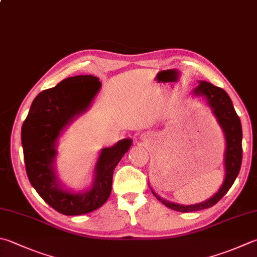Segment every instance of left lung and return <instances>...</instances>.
Here are the masks:
<instances>
[{
    "instance_id": "1",
    "label": "left lung",
    "mask_w": 257,
    "mask_h": 257,
    "mask_svg": "<svg viewBox=\"0 0 257 257\" xmlns=\"http://www.w3.org/2000/svg\"><path fill=\"white\" fill-rule=\"evenodd\" d=\"M196 95L205 96L208 100L212 112L216 115L218 123L222 127L226 138V152H225V169H226V177L225 181L222 183L219 191L216 193L214 197L207 201L201 202V204L183 206L178 205L174 202H170L166 199H162L161 197L158 196L156 192L152 191L153 196L157 198L159 201H161L164 206L171 208L173 210L189 212V211H197L202 210L206 208L212 207L216 205L222 197H224L227 191L229 190L230 187L233 186L235 179L237 178L240 170L241 166V157H243V148H241V125L238 115L236 114L235 108L231 103V99L226 91L207 81H200L199 86L197 87L193 91Z\"/></svg>"
}]
</instances>
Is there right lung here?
<instances>
[{
	"label": "right lung",
	"instance_id": "right-lung-1",
	"mask_svg": "<svg viewBox=\"0 0 257 257\" xmlns=\"http://www.w3.org/2000/svg\"><path fill=\"white\" fill-rule=\"evenodd\" d=\"M100 85L97 77L91 75L64 79L33 99L22 125L21 141L29 180L48 205L67 216L87 214L105 204L112 191L115 168L132 144L125 139L101 150L94 185L87 192L67 191L58 183L52 167L57 139L75 116L88 108Z\"/></svg>",
	"mask_w": 257,
	"mask_h": 257
}]
</instances>
